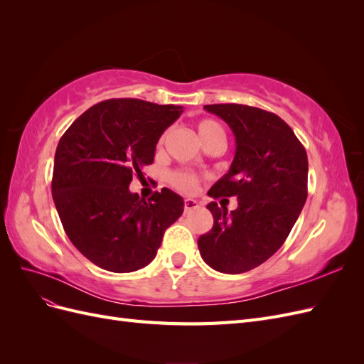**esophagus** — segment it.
<instances>
[{"label":"esophagus","mask_w":364,"mask_h":364,"mask_svg":"<svg viewBox=\"0 0 364 364\" xmlns=\"http://www.w3.org/2000/svg\"><path fill=\"white\" fill-rule=\"evenodd\" d=\"M197 208H199V203H197L196 200L185 199V202H183V211H185V214L194 211V209H197Z\"/></svg>","instance_id":"34e87169"}]
</instances>
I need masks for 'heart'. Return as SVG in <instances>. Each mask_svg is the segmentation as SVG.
<instances>
[{"label":"heart","instance_id":"b5f03b06","mask_svg":"<svg viewBox=\"0 0 364 364\" xmlns=\"http://www.w3.org/2000/svg\"><path fill=\"white\" fill-rule=\"evenodd\" d=\"M197 129V135H199V139L202 141L203 146H208L209 142L214 141H225V130L218 123L213 119H202L196 124ZM164 142V135L158 141V149H161ZM170 182L174 186L176 190H179L182 193H193L197 186V178L191 173L186 171H174L170 174Z\"/></svg>","mask_w":364,"mask_h":364}]
</instances>
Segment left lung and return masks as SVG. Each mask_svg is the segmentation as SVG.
Instances as JSON below:
<instances>
[{
  "label": "left lung",
  "instance_id": "8db88e82",
  "mask_svg": "<svg viewBox=\"0 0 364 364\" xmlns=\"http://www.w3.org/2000/svg\"><path fill=\"white\" fill-rule=\"evenodd\" d=\"M232 129L237 149L229 171L208 196L232 197L228 214L208 203L214 225L200 235V255L217 272L237 274L258 267L287 240L306 200L308 159L301 141L278 115L246 105H206Z\"/></svg>",
  "mask_w": 364,
  "mask_h": 364
}]
</instances>
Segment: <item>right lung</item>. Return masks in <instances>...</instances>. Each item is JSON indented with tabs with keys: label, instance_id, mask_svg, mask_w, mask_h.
Here are the masks:
<instances>
[{
	"label": "right lung",
	"instance_id": "1",
	"mask_svg": "<svg viewBox=\"0 0 364 364\" xmlns=\"http://www.w3.org/2000/svg\"><path fill=\"white\" fill-rule=\"evenodd\" d=\"M182 112V106L112 98L87 109L60 138L53 200L71 243L95 266L115 273L146 267L165 229L182 215L183 199L168 188L149 200L129 190Z\"/></svg>",
	"mask_w": 364,
	"mask_h": 364
}]
</instances>
